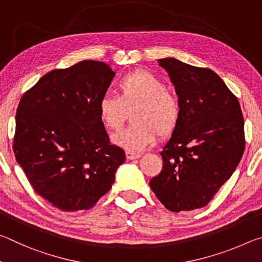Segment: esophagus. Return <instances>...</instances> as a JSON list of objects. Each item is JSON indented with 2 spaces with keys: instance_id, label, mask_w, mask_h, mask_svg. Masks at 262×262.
I'll use <instances>...</instances> for the list:
<instances>
[{
  "instance_id": "esophagus-1",
  "label": "esophagus",
  "mask_w": 262,
  "mask_h": 262,
  "mask_svg": "<svg viewBox=\"0 0 262 262\" xmlns=\"http://www.w3.org/2000/svg\"><path fill=\"white\" fill-rule=\"evenodd\" d=\"M126 157L127 159H137L141 157V155L139 152H134V151H126Z\"/></svg>"
}]
</instances>
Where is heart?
Masks as SVG:
<instances>
[{
  "instance_id": "1",
  "label": "heart",
  "mask_w": 262,
  "mask_h": 262,
  "mask_svg": "<svg viewBox=\"0 0 262 262\" xmlns=\"http://www.w3.org/2000/svg\"><path fill=\"white\" fill-rule=\"evenodd\" d=\"M118 96L105 95L97 105L100 121L111 130L122 126L126 110L136 105L132 115L134 125L117 133L112 142L128 151H141L156 140L168 136L178 126L180 103L154 74L136 70L118 81Z\"/></svg>"
}]
</instances>
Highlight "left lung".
Returning <instances> with one entry per match:
<instances>
[{
	"mask_svg": "<svg viewBox=\"0 0 262 262\" xmlns=\"http://www.w3.org/2000/svg\"><path fill=\"white\" fill-rule=\"evenodd\" d=\"M158 63L174 85L181 113L150 188L166 209L189 211L207 206L236 170L245 149L244 118L237 97L211 69L173 57Z\"/></svg>",
	"mask_w": 262,
	"mask_h": 262,
	"instance_id": "8db88e82",
	"label": "left lung"
}]
</instances>
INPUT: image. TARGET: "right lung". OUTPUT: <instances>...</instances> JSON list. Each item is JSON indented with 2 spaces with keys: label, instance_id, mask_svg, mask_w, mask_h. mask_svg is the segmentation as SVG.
Wrapping results in <instances>:
<instances>
[{
  "label": "right lung",
  "instance_id": "right-lung-1",
  "mask_svg": "<svg viewBox=\"0 0 262 262\" xmlns=\"http://www.w3.org/2000/svg\"><path fill=\"white\" fill-rule=\"evenodd\" d=\"M114 75L104 62L84 60L43 75L19 101L16 161L35 192L62 211L94 207L126 159L97 111Z\"/></svg>",
  "mask_w": 262,
  "mask_h": 262
}]
</instances>
